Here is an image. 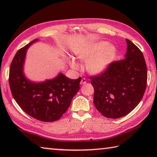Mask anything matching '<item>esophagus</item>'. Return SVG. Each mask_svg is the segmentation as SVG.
Wrapping results in <instances>:
<instances>
[{
	"instance_id": "esophagus-1",
	"label": "esophagus",
	"mask_w": 157,
	"mask_h": 157,
	"mask_svg": "<svg viewBox=\"0 0 157 157\" xmlns=\"http://www.w3.org/2000/svg\"><path fill=\"white\" fill-rule=\"evenodd\" d=\"M81 84H86V78H82V79H81Z\"/></svg>"
}]
</instances>
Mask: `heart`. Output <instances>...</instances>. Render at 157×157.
Segmentation results:
<instances>
[{
  "label": "heart",
  "instance_id": "b5f03b06",
  "mask_svg": "<svg viewBox=\"0 0 157 157\" xmlns=\"http://www.w3.org/2000/svg\"><path fill=\"white\" fill-rule=\"evenodd\" d=\"M116 54V49L113 45L106 41H99L87 45L77 52L76 56L86 63V69L92 74L104 72L112 62ZM70 64L73 68L78 66L73 59L70 60Z\"/></svg>",
  "mask_w": 157,
  "mask_h": 157
}]
</instances>
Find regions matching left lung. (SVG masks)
Wrapping results in <instances>:
<instances>
[{"label":"left lung","instance_id":"obj_1","mask_svg":"<svg viewBox=\"0 0 157 157\" xmlns=\"http://www.w3.org/2000/svg\"><path fill=\"white\" fill-rule=\"evenodd\" d=\"M125 58L110 63L104 72L90 77L94 103L102 116L119 118L139 104L147 79V66L140 50L126 39Z\"/></svg>","mask_w":157,"mask_h":157}]
</instances>
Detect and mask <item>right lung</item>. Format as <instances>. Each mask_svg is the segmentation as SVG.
<instances>
[{"instance_id":"add662e5","label":"right lung","mask_w":157,"mask_h":157,"mask_svg":"<svg viewBox=\"0 0 157 157\" xmlns=\"http://www.w3.org/2000/svg\"><path fill=\"white\" fill-rule=\"evenodd\" d=\"M38 39L19 49L10 68L9 84L13 98L23 111L36 120L56 121L70 106L79 90L81 77L72 79L59 73L56 78L43 82H32L25 78L23 68L26 51Z\"/></svg>"}]
</instances>
